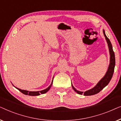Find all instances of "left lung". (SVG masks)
Returning a JSON list of instances; mask_svg holds the SVG:
<instances>
[{"instance_id": "obj_1", "label": "left lung", "mask_w": 121, "mask_h": 121, "mask_svg": "<svg viewBox=\"0 0 121 121\" xmlns=\"http://www.w3.org/2000/svg\"><path fill=\"white\" fill-rule=\"evenodd\" d=\"M103 33L104 35V36L106 39L107 43H108V49H109V52H110V64L108 66V69L107 71V72L102 79L99 82L96 86H95L94 88H93L92 89L88 90L87 91H86L85 92L83 93V91H78L73 86L72 84V86L73 89L76 92L79 94L82 95L83 94H84L85 96H90V95H95L96 94H98V93H99L101 90H103L107 85L108 84V83L110 82V81H111V78L113 76V72H114V69H115V53L113 51V49H112V46L111 42L110 41L109 39H108L107 36L105 35V30H103Z\"/></svg>"}]
</instances>
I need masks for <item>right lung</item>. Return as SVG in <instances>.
<instances>
[{"label":"right lung","mask_w":121,"mask_h":121,"mask_svg":"<svg viewBox=\"0 0 121 121\" xmlns=\"http://www.w3.org/2000/svg\"><path fill=\"white\" fill-rule=\"evenodd\" d=\"M54 78V77H53ZM53 78H52V82L51 83V84L49 86H48L47 89L43 90V91H25V90H22V89H20L19 88H17L16 87H15L16 88V89H17L18 91H21L22 93H23V94H24L25 95H30V96H37V95H39L41 94H44V93H46L48 91H49V89H50V88H51V86H52V81H53Z\"/></svg>","instance_id":"add662e5"}]
</instances>
